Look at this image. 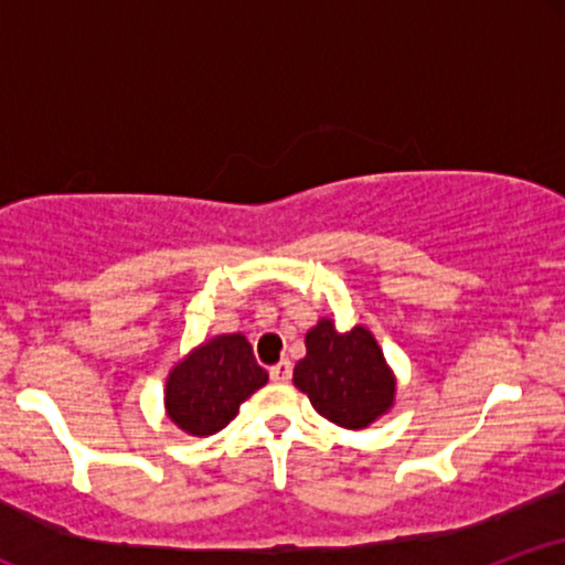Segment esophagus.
<instances>
[{
  "mask_svg": "<svg viewBox=\"0 0 565 565\" xmlns=\"http://www.w3.org/2000/svg\"><path fill=\"white\" fill-rule=\"evenodd\" d=\"M270 380H276V382L291 380V364H289V361H278L276 366H270Z\"/></svg>",
  "mask_w": 565,
  "mask_h": 565,
  "instance_id": "obj_1",
  "label": "esophagus"
}]
</instances>
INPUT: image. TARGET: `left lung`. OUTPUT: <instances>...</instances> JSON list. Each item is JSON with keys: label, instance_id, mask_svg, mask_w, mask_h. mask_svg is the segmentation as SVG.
I'll list each match as a JSON object with an SVG mask.
<instances>
[{"label": "left lung", "instance_id": "1", "mask_svg": "<svg viewBox=\"0 0 565 565\" xmlns=\"http://www.w3.org/2000/svg\"><path fill=\"white\" fill-rule=\"evenodd\" d=\"M305 348L295 385L329 423L359 430L393 406L395 380L369 329L353 327L340 334L323 319L305 334Z\"/></svg>", "mask_w": 565, "mask_h": 565}]
</instances>
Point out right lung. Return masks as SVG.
I'll use <instances>...</instances> for the list:
<instances>
[{
  "mask_svg": "<svg viewBox=\"0 0 565 565\" xmlns=\"http://www.w3.org/2000/svg\"><path fill=\"white\" fill-rule=\"evenodd\" d=\"M268 382L242 334H220L193 350L167 380V414L191 436H212Z\"/></svg>",
  "mask_w": 565,
  "mask_h": 565,
  "instance_id": "add662e5",
  "label": "right lung"
}]
</instances>
